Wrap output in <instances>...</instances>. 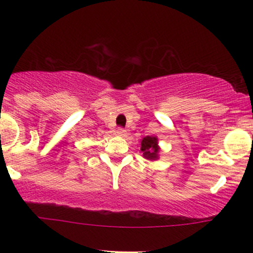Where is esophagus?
<instances>
[{
	"mask_svg": "<svg viewBox=\"0 0 253 253\" xmlns=\"http://www.w3.org/2000/svg\"><path fill=\"white\" fill-rule=\"evenodd\" d=\"M115 133H117V135H119V136H126V134H127V132L124 128H118L117 130H115Z\"/></svg>",
	"mask_w": 253,
	"mask_h": 253,
	"instance_id": "obj_1",
	"label": "esophagus"
}]
</instances>
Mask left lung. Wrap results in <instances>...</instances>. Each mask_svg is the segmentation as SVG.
<instances>
[{
	"label": "left lung",
	"mask_w": 253,
	"mask_h": 253,
	"mask_svg": "<svg viewBox=\"0 0 253 253\" xmlns=\"http://www.w3.org/2000/svg\"><path fill=\"white\" fill-rule=\"evenodd\" d=\"M140 152L147 161L159 159L161 147L158 145V138L156 135H147L140 141Z\"/></svg>",
	"instance_id": "1"
}]
</instances>
